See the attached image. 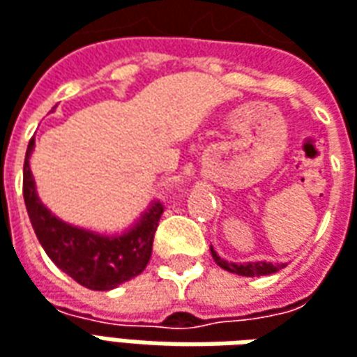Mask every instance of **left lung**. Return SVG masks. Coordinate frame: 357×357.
Instances as JSON below:
<instances>
[{
    "instance_id": "left-lung-1",
    "label": "left lung",
    "mask_w": 357,
    "mask_h": 357,
    "mask_svg": "<svg viewBox=\"0 0 357 357\" xmlns=\"http://www.w3.org/2000/svg\"><path fill=\"white\" fill-rule=\"evenodd\" d=\"M211 253H213L216 265L222 266L228 273L241 274V276H265V274L276 273L278 268H284V265H273V263H263V261L261 263H239V265H236V263H228V261L220 259L213 248H211Z\"/></svg>"
}]
</instances>
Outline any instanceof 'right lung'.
I'll return each instance as SVG.
<instances>
[{"mask_svg": "<svg viewBox=\"0 0 357 357\" xmlns=\"http://www.w3.org/2000/svg\"><path fill=\"white\" fill-rule=\"evenodd\" d=\"M34 149L31 139L22 170V195L36 238L44 251L75 282L91 290H112L143 273L153 253L154 231L164 204L153 203L135 228L118 238H104L57 220L40 203L32 181L29 156Z\"/></svg>", "mask_w": 357, "mask_h": 357, "instance_id": "1", "label": "right lung"}]
</instances>
